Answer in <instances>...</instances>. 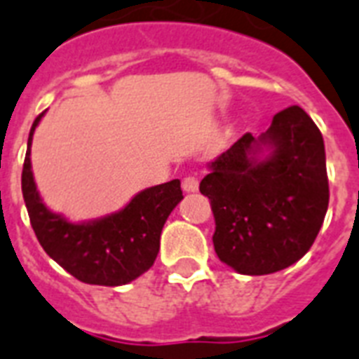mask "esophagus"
Returning <instances> with one entry per match:
<instances>
[{"mask_svg":"<svg viewBox=\"0 0 359 359\" xmlns=\"http://www.w3.org/2000/svg\"><path fill=\"white\" fill-rule=\"evenodd\" d=\"M182 187L185 193H196V191H198V180L193 176L185 177V180L182 182Z\"/></svg>","mask_w":359,"mask_h":359,"instance_id":"obj_1","label":"esophagus"}]
</instances>
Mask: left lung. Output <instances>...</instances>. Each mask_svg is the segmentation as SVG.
<instances>
[{
	"label": "left lung",
	"mask_w": 359,
	"mask_h": 359,
	"mask_svg": "<svg viewBox=\"0 0 359 359\" xmlns=\"http://www.w3.org/2000/svg\"><path fill=\"white\" fill-rule=\"evenodd\" d=\"M215 217L213 247L243 275H268L309 251L326 217L324 138L299 107L275 114L266 133L243 135L200 182Z\"/></svg>",
	"instance_id": "left-lung-1"
}]
</instances>
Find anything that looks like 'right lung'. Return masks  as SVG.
Wrapping results in <instances>:
<instances>
[{
  "label": "right lung",
  "mask_w": 359,
  "mask_h": 359,
  "mask_svg": "<svg viewBox=\"0 0 359 359\" xmlns=\"http://www.w3.org/2000/svg\"><path fill=\"white\" fill-rule=\"evenodd\" d=\"M43 114L33 121L22 170V194L33 232L50 258L88 285H127L154 266L161 232L172 210L182 202L180 180L144 189L112 215L71 223L50 211L37 191L32 172V140Z\"/></svg>",
  "instance_id": "right-lung-1"
}]
</instances>
